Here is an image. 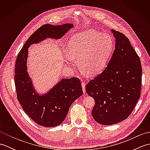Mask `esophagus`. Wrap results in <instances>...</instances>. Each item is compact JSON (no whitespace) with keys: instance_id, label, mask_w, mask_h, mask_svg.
Instances as JSON below:
<instances>
[{"instance_id":"1","label":"esophagus","mask_w":150,"mask_h":150,"mask_svg":"<svg viewBox=\"0 0 150 150\" xmlns=\"http://www.w3.org/2000/svg\"><path fill=\"white\" fill-rule=\"evenodd\" d=\"M82 90H83L84 93H86V83L84 82H82Z\"/></svg>"}]
</instances>
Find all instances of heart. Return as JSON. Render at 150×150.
Wrapping results in <instances>:
<instances>
[{
	"label": "heart",
	"mask_w": 150,
	"mask_h": 150,
	"mask_svg": "<svg viewBox=\"0 0 150 150\" xmlns=\"http://www.w3.org/2000/svg\"><path fill=\"white\" fill-rule=\"evenodd\" d=\"M113 40L110 34L93 30L76 33L70 38L67 45L69 55L67 64L71 67L75 59L84 71L91 75L99 74L106 68L113 48Z\"/></svg>",
	"instance_id": "b5f03b06"
}]
</instances>
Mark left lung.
Here are the masks:
<instances>
[{"instance_id":"1","label":"left lung","mask_w":150,"mask_h":150,"mask_svg":"<svg viewBox=\"0 0 150 150\" xmlns=\"http://www.w3.org/2000/svg\"><path fill=\"white\" fill-rule=\"evenodd\" d=\"M115 39L114 52L106 68L86 86L95 104L92 110L95 120L112 125L125 120L141 96L142 66L129 39L111 30Z\"/></svg>"}]
</instances>
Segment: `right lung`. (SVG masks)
<instances>
[{
	"mask_svg": "<svg viewBox=\"0 0 150 150\" xmlns=\"http://www.w3.org/2000/svg\"><path fill=\"white\" fill-rule=\"evenodd\" d=\"M73 27V24L58 26L44 24L31 35L19 52L15 62V84L22 109L34 122L44 127L60 125L69 107L83 93L78 78L62 79L47 93L39 94L27 71L28 48L46 39H59Z\"/></svg>",
	"mask_w": 150,
	"mask_h": 150,
	"instance_id": "obj_1",
	"label": "right lung"
}]
</instances>
